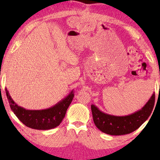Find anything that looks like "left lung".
<instances>
[{
	"label": "left lung",
	"mask_w": 160,
	"mask_h": 160,
	"mask_svg": "<svg viewBox=\"0 0 160 160\" xmlns=\"http://www.w3.org/2000/svg\"><path fill=\"white\" fill-rule=\"evenodd\" d=\"M155 94L153 93L141 109L128 116H113L100 111L95 105H91L93 121L95 126L102 132L111 135H122L132 132L145 122L154 106Z\"/></svg>",
	"instance_id": "8db88e82"
}]
</instances>
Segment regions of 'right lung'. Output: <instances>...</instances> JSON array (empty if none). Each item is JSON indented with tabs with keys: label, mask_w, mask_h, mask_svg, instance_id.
I'll return each mask as SVG.
<instances>
[{
	"label": "right lung",
	"mask_w": 160,
	"mask_h": 160,
	"mask_svg": "<svg viewBox=\"0 0 160 160\" xmlns=\"http://www.w3.org/2000/svg\"><path fill=\"white\" fill-rule=\"evenodd\" d=\"M10 108L17 117L28 128L35 130H50L60 125L65 117L67 109L74 97L73 90L62 100L52 107L43 110H28L19 106L9 95L6 88Z\"/></svg>",
	"instance_id": "1"
}]
</instances>
